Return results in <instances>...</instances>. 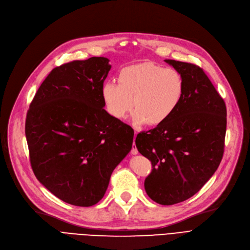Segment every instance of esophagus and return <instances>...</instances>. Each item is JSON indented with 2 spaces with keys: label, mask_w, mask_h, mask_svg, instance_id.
I'll return each instance as SVG.
<instances>
[{
  "label": "esophagus",
  "mask_w": 250,
  "mask_h": 250,
  "mask_svg": "<svg viewBox=\"0 0 250 250\" xmlns=\"http://www.w3.org/2000/svg\"><path fill=\"white\" fill-rule=\"evenodd\" d=\"M137 134H138V132H137V130H135V139H136ZM138 153H139V151H138V149H137V147H136V144L134 143V144H133V149H132V154H133V155H137Z\"/></svg>",
  "instance_id": "1"
}]
</instances>
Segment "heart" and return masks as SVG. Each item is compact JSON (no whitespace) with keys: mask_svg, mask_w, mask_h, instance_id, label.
<instances>
[{"mask_svg":"<svg viewBox=\"0 0 250 250\" xmlns=\"http://www.w3.org/2000/svg\"><path fill=\"white\" fill-rule=\"evenodd\" d=\"M102 98L107 111L123 120L132 110L135 125H157L164 123L177 108L183 95V82L173 69L142 62L123 69L118 84L106 81Z\"/></svg>","mask_w":250,"mask_h":250,"instance_id":"b5f03b06","label":"heart"}]
</instances>
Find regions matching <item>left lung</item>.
<instances>
[{
  "mask_svg": "<svg viewBox=\"0 0 250 250\" xmlns=\"http://www.w3.org/2000/svg\"><path fill=\"white\" fill-rule=\"evenodd\" d=\"M180 75L183 95L167 121L138 134V151L152 162L145 190L169 206L198 192L218 169L224 153L226 105L203 69L165 60Z\"/></svg>",
  "mask_w": 250,
  "mask_h": 250,
  "instance_id": "left-lung-1",
  "label": "left lung"
}]
</instances>
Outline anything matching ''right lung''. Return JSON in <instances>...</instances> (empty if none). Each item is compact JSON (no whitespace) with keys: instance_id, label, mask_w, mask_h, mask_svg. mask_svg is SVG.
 <instances>
[{"instance_id":"obj_1","label":"right lung","mask_w":250,"mask_h":250,"mask_svg":"<svg viewBox=\"0 0 250 250\" xmlns=\"http://www.w3.org/2000/svg\"><path fill=\"white\" fill-rule=\"evenodd\" d=\"M109 60L93 57L52 70L25 124L30 163L42 185L70 205L90 207L133 147L134 129L104 109Z\"/></svg>"}]
</instances>
